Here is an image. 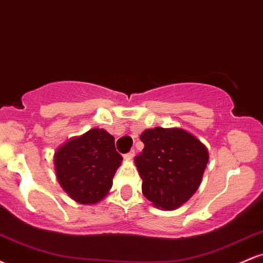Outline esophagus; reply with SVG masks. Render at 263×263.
<instances>
[{"instance_id":"obj_1","label":"esophagus","mask_w":263,"mask_h":263,"mask_svg":"<svg viewBox=\"0 0 263 263\" xmlns=\"http://www.w3.org/2000/svg\"><path fill=\"white\" fill-rule=\"evenodd\" d=\"M135 157V151H129L128 153H126L125 156H123V158L126 159V161H132Z\"/></svg>"}]
</instances>
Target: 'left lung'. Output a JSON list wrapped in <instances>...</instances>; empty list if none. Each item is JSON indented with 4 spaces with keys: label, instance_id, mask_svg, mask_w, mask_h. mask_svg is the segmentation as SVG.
Masks as SVG:
<instances>
[{
    "label": "left lung",
    "instance_id": "8db88e82",
    "mask_svg": "<svg viewBox=\"0 0 263 263\" xmlns=\"http://www.w3.org/2000/svg\"><path fill=\"white\" fill-rule=\"evenodd\" d=\"M144 148L135 158L142 193L162 210H176L197 192L209 161L205 144L183 128L155 127L140 136Z\"/></svg>",
    "mask_w": 263,
    "mask_h": 263
}]
</instances>
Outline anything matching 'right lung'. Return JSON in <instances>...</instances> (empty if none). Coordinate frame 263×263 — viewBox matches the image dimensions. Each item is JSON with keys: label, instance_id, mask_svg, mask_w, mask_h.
<instances>
[{"label": "right lung", "instance_id": "obj_1", "mask_svg": "<svg viewBox=\"0 0 263 263\" xmlns=\"http://www.w3.org/2000/svg\"><path fill=\"white\" fill-rule=\"evenodd\" d=\"M54 171L63 190L77 203L93 205L110 192L122 156L104 128L71 137L54 152Z\"/></svg>", "mask_w": 263, "mask_h": 263}]
</instances>
